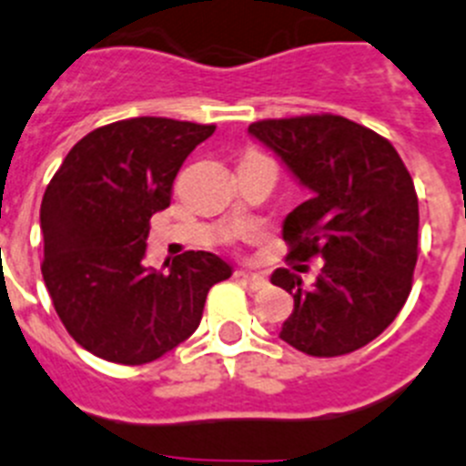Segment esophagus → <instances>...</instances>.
<instances>
[{"label": "esophagus", "mask_w": 466, "mask_h": 466, "mask_svg": "<svg viewBox=\"0 0 466 466\" xmlns=\"http://www.w3.org/2000/svg\"><path fill=\"white\" fill-rule=\"evenodd\" d=\"M237 278H241V280H246L248 285L253 287V289H264V287L268 285V280L264 276H259V273H248V271H237Z\"/></svg>", "instance_id": "obj_1"}]
</instances>
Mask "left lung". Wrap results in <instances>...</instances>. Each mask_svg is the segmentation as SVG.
<instances>
[{"label": "left lung", "instance_id": "8db88e82", "mask_svg": "<svg viewBox=\"0 0 466 466\" xmlns=\"http://www.w3.org/2000/svg\"><path fill=\"white\" fill-rule=\"evenodd\" d=\"M248 133L310 190L282 225L287 262L324 259L312 289L289 268L271 282L294 294L280 338L308 356H342L375 340L411 292L419 198L386 137L340 115L262 119Z\"/></svg>", "mask_w": 466, "mask_h": 466}]
</instances>
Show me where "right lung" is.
Listing matches in <instances>:
<instances>
[{"label":"right lung","mask_w":466,"mask_h":466,"mask_svg":"<svg viewBox=\"0 0 466 466\" xmlns=\"http://www.w3.org/2000/svg\"><path fill=\"white\" fill-rule=\"evenodd\" d=\"M213 124L135 116L85 135L41 202L43 280L73 340L98 359L142 365L195 333L204 301L232 267L188 250L163 271L142 264L154 213Z\"/></svg>","instance_id":"obj_1"}]
</instances>
